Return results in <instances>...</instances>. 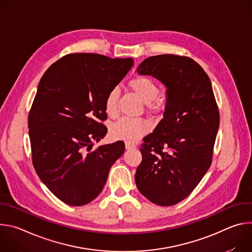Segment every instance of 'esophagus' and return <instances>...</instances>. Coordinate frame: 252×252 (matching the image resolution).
Masks as SVG:
<instances>
[{
    "label": "esophagus",
    "mask_w": 252,
    "mask_h": 252,
    "mask_svg": "<svg viewBox=\"0 0 252 252\" xmlns=\"http://www.w3.org/2000/svg\"><path fill=\"white\" fill-rule=\"evenodd\" d=\"M126 150H132V149H135V146L133 145V143L126 142Z\"/></svg>",
    "instance_id": "1"
}]
</instances>
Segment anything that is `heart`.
<instances>
[{
	"mask_svg": "<svg viewBox=\"0 0 252 252\" xmlns=\"http://www.w3.org/2000/svg\"><path fill=\"white\" fill-rule=\"evenodd\" d=\"M129 88L143 100L149 103L157 98L159 90L158 85L149 77L136 76L128 82ZM119 90L114 88L106 94L103 101L105 114L115 118L118 114ZM151 128L150 124L141 119L123 118L119 120L111 128V134L115 139H123L133 142L145 135Z\"/></svg>",
	"mask_w": 252,
	"mask_h": 252,
	"instance_id": "b5f03b06",
	"label": "heart"
}]
</instances>
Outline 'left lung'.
Segmentation results:
<instances>
[{
    "mask_svg": "<svg viewBox=\"0 0 252 252\" xmlns=\"http://www.w3.org/2000/svg\"><path fill=\"white\" fill-rule=\"evenodd\" d=\"M136 70L167 88L163 119L140 147L136 187L152 202L173 205L192 192L211 164L219 106L208 76L189 57H150Z\"/></svg>",
    "mask_w": 252,
    "mask_h": 252,
    "instance_id": "1",
    "label": "left lung"
}]
</instances>
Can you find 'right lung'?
Wrapping results in <instances>:
<instances>
[{
  "instance_id": "obj_1",
  "label": "right lung",
  "mask_w": 252,
  "mask_h": 252,
  "mask_svg": "<svg viewBox=\"0 0 252 252\" xmlns=\"http://www.w3.org/2000/svg\"><path fill=\"white\" fill-rule=\"evenodd\" d=\"M133 64L131 58L69 54L42 77L28 117L32 160L45 186L63 202L81 206L102 190L125 153L122 140L92 150L107 132L103 101Z\"/></svg>"
}]
</instances>
